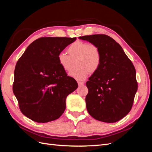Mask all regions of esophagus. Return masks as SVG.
<instances>
[{
    "mask_svg": "<svg viewBox=\"0 0 152 152\" xmlns=\"http://www.w3.org/2000/svg\"><path fill=\"white\" fill-rule=\"evenodd\" d=\"M84 82H80V81H79L78 82V84H79V86H82V85H84Z\"/></svg>",
    "mask_w": 152,
    "mask_h": 152,
    "instance_id": "1",
    "label": "esophagus"
}]
</instances>
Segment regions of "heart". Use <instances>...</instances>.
<instances>
[{
  "label": "heart",
  "mask_w": 152,
  "mask_h": 152,
  "mask_svg": "<svg viewBox=\"0 0 152 152\" xmlns=\"http://www.w3.org/2000/svg\"><path fill=\"white\" fill-rule=\"evenodd\" d=\"M68 55L64 52L58 54L59 65L65 72H70V76L78 80H84L89 75L97 72L102 65V54L97 45L81 40H76L67 49Z\"/></svg>",
  "instance_id": "1"
}]
</instances>
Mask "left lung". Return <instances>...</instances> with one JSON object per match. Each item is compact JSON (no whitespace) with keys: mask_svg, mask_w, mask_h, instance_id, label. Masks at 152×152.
Wrapping results in <instances>:
<instances>
[{"mask_svg":"<svg viewBox=\"0 0 152 152\" xmlns=\"http://www.w3.org/2000/svg\"><path fill=\"white\" fill-rule=\"evenodd\" d=\"M97 45L102 54L99 70L86 82V108L91 117L107 123L116 122L131 111L137 90L136 70L122 47L103 34L79 37Z\"/></svg>","mask_w":152,"mask_h":152,"instance_id":"left-lung-1","label":"left lung"}]
</instances>
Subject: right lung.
<instances>
[{"label": "right lung", "mask_w": 152, "mask_h": 152, "mask_svg": "<svg viewBox=\"0 0 152 152\" xmlns=\"http://www.w3.org/2000/svg\"><path fill=\"white\" fill-rule=\"evenodd\" d=\"M76 37H41L31 43L16 65L12 91L22 113L45 123L66 108V98L78 84L59 65L58 54Z\"/></svg>", "instance_id": "1"}]
</instances>
